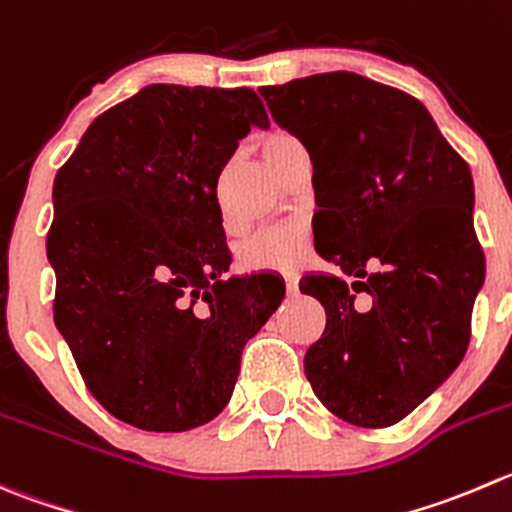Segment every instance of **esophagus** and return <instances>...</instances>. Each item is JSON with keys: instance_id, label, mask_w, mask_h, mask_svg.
Returning <instances> with one entry per match:
<instances>
[{"instance_id": "1", "label": "esophagus", "mask_w": 512, "mask_h": 512, "mask_svg": "<svg viewBox=\"0 0 512 512\" xmlns=\"http://www.w3.org/2000/svg\"><path fill=\"white\" fill-rule=\"evenodd\" d=\"M285 290H287V295H297V280H295V275H285Z\"/></svg>"}]
</instances>
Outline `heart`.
I'll return each instance as SVG.
<instances>
[{
    "mask_svg": "<svg viewBox=\"0 0 512 512\" xmlns=\"http://www.w3.org/2000/svg\"><path fill=\"white\" fill-rule=\"evenodd\" d=\"M295 142V137H290L287 132H270L262 140V157L265 162L272 160ZM307 237L310 235H307L305 222L297 220L265 227L242 245L240 257L245 265L260 267V270H295L307 255Z\"/></svg>",
    "mask_w": 512,
    "mask_h": 512,
    "instance_id": "b5f03b06",
    "label": "heart"
}]
</instances>
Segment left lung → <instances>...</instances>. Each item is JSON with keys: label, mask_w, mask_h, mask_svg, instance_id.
<instances>
[{"label": "left lung", "mask_w": 512, "mask_h": 512, "mask_svg": "<svg viewBox=\"0 0 512 512\" xmlns=\"http://www.w3.org/2000/svg\"><path fill=\"white\" fill-rule=\"evenodd\" d=\"M260 94L310 155L315 250L337 267L300 280L327 315L305 375L332 415L388 428L433 395L468 350L485 282L470 167L418 99L355 72L312 74ZM372 261L381 267L367 273ZM362 291L367 308L356 302Z\"/></svg>", "instance_id": "obj_1"}]
</instances>
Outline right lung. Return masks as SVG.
I'll return each instance as SVG.
<instances>
[{"instance_id": "obj_1", "label": "right lung", "mask_w": 512, "mask_h": 512, "mask_svg": "<svg viewBox=\"0 0 512 512\" xmlns=\"http://www.w3.org/2000/svg\"><path fill=\"white\" fill-rule=\"evenodd\" d=\"M252 124V89L150 84L99 114L54 177V322L89 393L152 433L225 410L240 355L285 297L272 275L225 277L217 180Z\"/></svg>"}]
</instances>
